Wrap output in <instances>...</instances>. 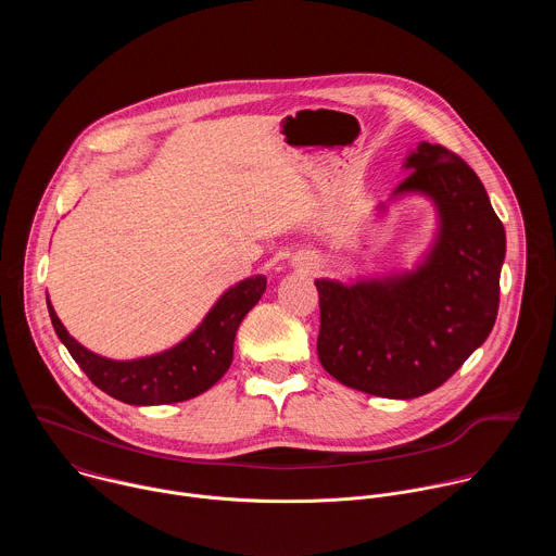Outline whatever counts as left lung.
I'll list each match as a JSON object with an SVG mask.
<instances>
[{
  "label": "left lung",
  "instance_id": "left-lung-1",
  "mask_svg": "<svg viewBox=\"0 0 556 556\" xmlns=\"http://www.w3.org/2000/svg\"><path fill=\"white\" fill-rule=\"evenodd\" d=\"M395 195L420 191L440 213L438 242L407 275L343 286L316 279V352L345 387L418 399L446 382L491 334L506 230L482 180L442 144L420 142Z\"/></svg>",
  "mask_w": 556,
  "mask_h": 556
}]
</instances>
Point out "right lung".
<instances>
[{
  "mask_svg": "<svg viewBox=\"0 0 556 556\" xmlns=\"http://www.w3.org/2000/svg\"><path fill=\"white\" fill-rule=\"evenodd\" d=\"M264 290V275L240 281L219 296L191 337L163 354L138 361H110L86 350L67 334L50 301L48 312L70 356L101 391L127 405H172L195 399L226 374L237 328Z\"/></svg>",
  "mask_w": 556,
  "mask_h": 556,
  "instance_id": "obj_1",
  "label": "right lung"
}]
</instances>
